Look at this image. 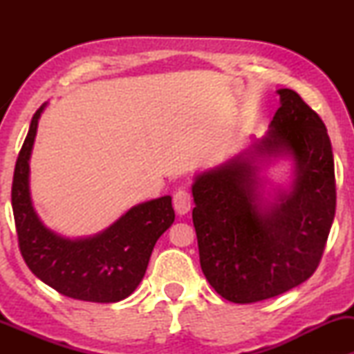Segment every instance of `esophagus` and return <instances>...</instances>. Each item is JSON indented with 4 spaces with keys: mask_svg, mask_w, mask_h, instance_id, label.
<instances>
[{
    "mask_svg": "<svg viewBox=\"0 0 354 354\" xmlns=\"http://www.w3.org/2000/svg\"><path fill=\"white\" fill-rule=\"evenodd\" d=\"M174 207H176V211L178 214H187L188 211H190L192 207V195L190 192L185 190V188H180V190H177L174 193Z\"/></svg>",
    "mask_w": 354,
    "mask_h": 354,
    "instance_id": "obj_1",
    "label": "esophagus"
}]
</instances>
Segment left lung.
I'll return each mask as SVG.
<instances>
[{
    "label": "left lung",
    "mask_w": 354,
    "mask_h": 354,
    "mask_svg": "<svg viewBox=\"0 0 354 354\" xmlns=\"http://www.w3.org/2000/svg\"><path fill=\"white\" fill-rule=\"evenodd\" d=\"M270 130L240 154L195 178L193 225L211 287L232 303H256L298 287L317 269L335 217L337 190L327 129L297 91L282 88ZM290 153L297 178L279 203H261L254 164Z\"/></svg>",
    "instance_id": "left-lung-1"
}]
</instances>
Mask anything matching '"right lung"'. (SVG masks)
I'll return each instance as SVG.
<instances>
[{
    "label": "right lung",
    "mask_w": 354,
    "mask_h": 354,
    "mask_svg": "<svg viewBox=\"0 0 354 354\" xmlns=\"http://www.w3.org/2000/svg\"><path fill=\"white\" fill-rule=\"evenodd\" d=\"M40 109L19 151L12 178V212L19 250L28 269L64 297L93 303L127 298L142 282L159 236L172 225L171 196L133 206L95 236L71 240L46 229L32 206L28 159L35 142Z\"/></svg>",
    "instance_id": "add662e5"
}]
</instances>
